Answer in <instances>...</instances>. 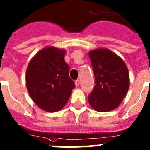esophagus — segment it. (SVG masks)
I'll use <instances>...</instances> for the list:
<instances>
[{
  "label": "esophagus",
  "mask_w": 150,
  "mask_h": 150,
  "mask_svg": "<svg viewBox=\"0 0 150 150\" xmlns=\"http://www.w3.org/2000/svg\"><path fill=\"white\" fill-rule=\"evenodd\" d=\"M80 80H75V85H76V86H79V85H80Z\"/></svg>",
  "instance_id": "esophagus-1"
}]
</instances>
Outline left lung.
I'll return each mask as SVG.
<instances>
[{"mask_svg": "<svg viewBox=\"0 0 150 150\" xmlns=\"http://www.w3.org/2000/svg\"><path fill=\"white\" fill-rule=\"evenodd\" d=\"M89 56L95 76L89 103L98 112L112 110L128 92V69L123 60L108 49H96L90 51Z\"/></svg>", "mask_w": 150, "mask_h": 150, "instance_id": "left-lung-1", "label": "left lung"}]
</instances>
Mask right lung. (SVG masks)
<instances>
[{
  "label": "right lung",
  "mask_w": 150,
  "mask_h": 150,
  "mask_svg": "<svg viewBox=\"0 0 150 150\" xmlns=\"http://www.w3.org/2000/svg\"><path fill=\"white\" fill-rule=\"evenodd\" d=\"M64 55V50L46 47L36 54L27 69L26 83L30 96L40 108L47 112L61 110L75 88Z\"/></svg>",
  "instance_id": "add662e5"
}]
</instances>
